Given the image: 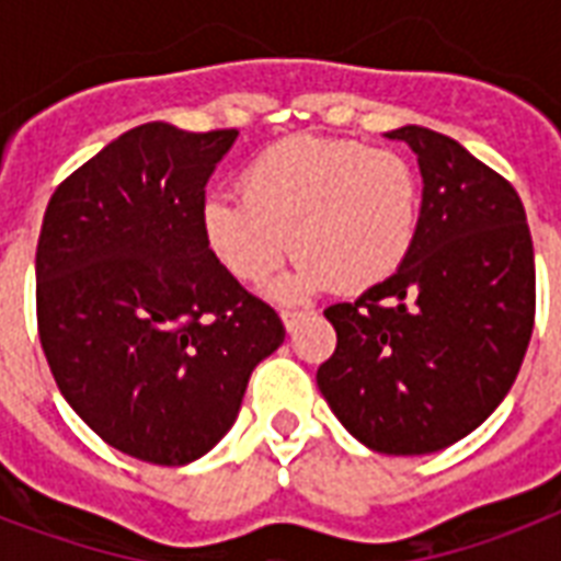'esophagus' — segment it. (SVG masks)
Masks as SVG:
<instances>
[{
    "label": "esophagus",
    "mask_w": 561,
    "mask_h": 561,
    "mask_svg": "<svg viewBox=\"0 0 561 561\" xmlns=\"http://www.w3.org/2000/svg\"><path fill=\"white\" fill-rule=\"evenodd\" d=\"M279 317H282V323H285V329H288V332H294V325H297L299 320L306 317V311H297V308H282Z\"/></svg>",
    "instance_id": "esophagus-1"
}]
</instances>
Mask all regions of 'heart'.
I'll list each match as a JSON object with an SVG mask.
<instances>
[{
  "label": "heart",
  "mask_w": 561,
  "mask_h": 561,
  "mask_svg": "<svg viewBox=\"0 0 561 561\" xmlns=\"http://www.w3.org/2000/svg\"><path fill=\"white\" fill-rule=\"evenodd\" d=\"M203 238L227 273L264 285L299 255L276 297L367 290L408 262L419 229V178L408 157L355 139L290 136L241 174V197L203 201ZM295 241L290 242L289 238Z\"/></svg>",
  "instance_id": "1"
}]
</instances>
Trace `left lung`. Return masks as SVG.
I'll return each instance as SVG.
<instances>
[{
    "label": "left lung",
    "instance_id": "obj_1",
    "mask_svg": "<svg viewBox=\"0 0 561 561\" xmlns=\"http://www.w3.org/2000/svg\"><path fill=\"white\" fill-rule=\"evenodd\" d=\"M387 136L419 157L416 241L390 279L325 308L337 346L317 387L373 451L431 454L513 387L536 320V259L510 180L427 127Z\"/></svg>",
    "mask_w": 561,
    "mask_h": 561
}]
</instances>
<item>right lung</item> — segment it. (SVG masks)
<instances>
[{"label": "right lung", "instance_id": "obj_1", "mask_svg": "<svg viewBox=\"0 0 561 561\" xmlns=\"http://www.w3.org/2000/svg\"><path fill=\"white\" fill-rule=\"evenodd\" d=\"M238 130H127L55 188L37 241V332L57 387L107 445L186 466L227 434L285 341L211 255L206 183Z\"/></svg>", "mask_w": 561, "mask_h": 561}]
</instances>
